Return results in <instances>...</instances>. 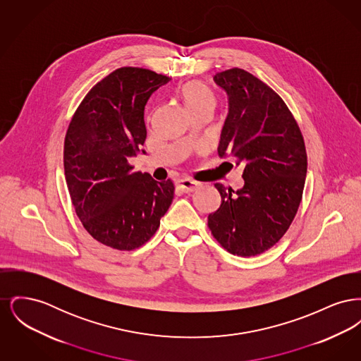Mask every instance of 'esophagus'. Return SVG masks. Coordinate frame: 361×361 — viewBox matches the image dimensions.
Returning <instances> with one entry per match:
<instances>
[{"mask_svg":"<svg viewBox=\"0 0 361 361\" xmlns=\"http://www.w3.org/2000/svg\"><path fill=\"white\" fill-rule=\"evenodd\" d=\"M177 185H178V188L181 189L183 192H193V190H196V189L200 187V184L197 183V181H193V180H189V178H184V180H180L178 183H177Z\"/></svg>","mask_w":361,"mask_h":361,"instance_id":"1","label":"esophagus"}]
</instances>
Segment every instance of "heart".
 Masks as SVG:
<instances>
[{
  "instance_id": "heart-1",
  "label": "heart",
  "mask_w": 361,
  "mask_h": 361,
  "mask_svg": "<svg viewBox=\"0 0 361 361\" xmlns=\"http://www.w3.org/2000/svg\"><path fill=\"white\" fill-rule=\"evenodd\" d=\"M180 96L190 114L203 108L214 109L216 105L215 93L202 81L193 80L184 84L180 89Z\"/></svg>"
}]
</instances>
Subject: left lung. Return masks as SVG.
Instances as JSON below:
<instances>
[{"mask_svg":"<svg viewBox=\"0 0 361 361\" xmlns=\"http://www.w3.org/2000/svg\"><path fill=\"white\" fill-rule=\"evenodd\" d=\"M214 81L228 96L218 154L243 165L238 190L216 183L222 203L208 215V227L227 252L252 257L286 234L302 200L307 154L291 111L272 87L234 68Z\"/></svg>","mask_w":361,"mask_h":361,"instance_id":"left-lung-1","label":"left lung"}]
</instances>
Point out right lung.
<instances>
[{"instance_id":"1","label":"right lung","mask_w":361,"mask_h":361,"mask_svg":"<svg viewBox=\"0 0 361 361\" xmlns=\"http://www.w3.org/2000/svg\"><path fill=\"white\" fill-rule=\"evenodd\" d=\"M169 81L149 69H116L89 90L70 121L63 147L70 199L86 231L112 249L146 243L172 204L171 180L158 183L128 162L147 137V100Z\"/></svg>"}]
</instances>
